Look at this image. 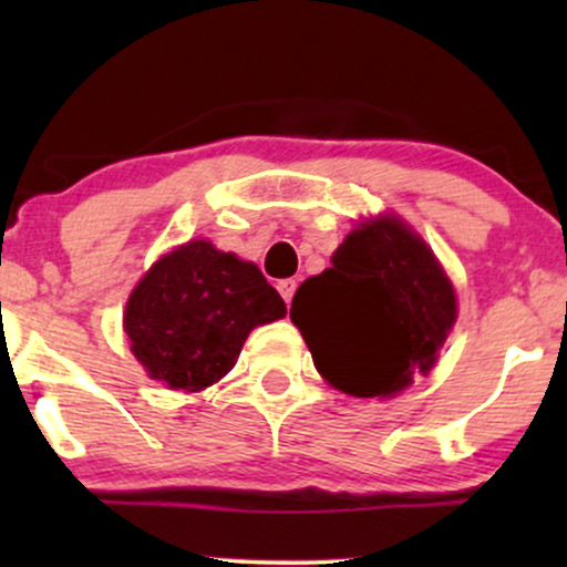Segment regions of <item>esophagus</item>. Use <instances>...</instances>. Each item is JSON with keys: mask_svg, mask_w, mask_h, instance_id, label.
I'll list each match as a JSON object with an SVG mask.
<instances>
[{"mask_svg": "<svg viewBox=\"0 0 567 567\" xmlns=\"http://www.w3.org/2000/svg\"><path fill=\"white\" fill-rule=\"evenodd\" d=\"M296 288H298V282H296V279H282V282L277 285L279 296L285 298V303H290V301H292V296H296Z\"/></svg>", "mask_w": 567, "mask_h": 567, "instance_id": "obj_1", "label": "esophagus"}]
</instances>
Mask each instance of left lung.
<instances>
[{
  "label": "left lung",
  "instance_id": "8db88e82",
  "mask_svg": "<svg viewBox=\"0 0 567 567\" xmlns=\"http://www.w3.org/2000/svg\"><path fill=\"white\" fill-rule=\"evenodd\" d=\"M330 269L296 290L290 320L315 368L351 396H394L429 373L455 322V290L405 220L357 224Z\"/></svg>",
  "mask_w": 567,
  "mask_h": 567
}]
</instances>
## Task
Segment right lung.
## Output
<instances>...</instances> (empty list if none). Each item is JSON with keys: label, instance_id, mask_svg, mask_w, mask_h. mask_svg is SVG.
I'll return each mask as SVG.
<instances>
[{"label": "right lung", "instance_id": "add662e5", "mask_svg": "<svg viewBox=\"0 0 567 567\" xmlns=\"http://www.w3.org/2000/svg\"><path fill=\"white\" fill-rule=\"evenodd\" d=\"M285 311L256 264L192 239L165 252L130 292L125 333L148 379L202 392L234 368L252 328Z\"/></svg>", "mask_w": 567, "mask_h": 567}]
</instances>
